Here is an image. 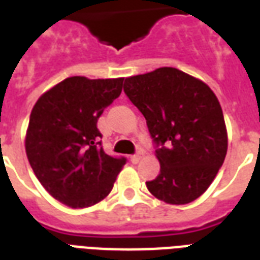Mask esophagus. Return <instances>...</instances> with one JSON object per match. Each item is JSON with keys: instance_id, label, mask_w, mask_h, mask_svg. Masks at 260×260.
Returning a JSON list of instances; mask_svg holds the SVG:
<instances>
[{"instance_id": "esophagus-1", "label": "esophagus", "mask_w": 260, "mask_h": 260, "mask_svg": "<svg viewBox=\"0 0 260 260\" xmlns=\"http://www.w3.org/2000/svg\"><path fill=\"white\" fill-rule=\"evenodd\" d=\"M142 157H143V153H141V152L136 153V154H134V156H131V163L138 164L142 160Z\"/></svg>"}]
</instances>
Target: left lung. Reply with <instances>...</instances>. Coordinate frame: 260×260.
<instances>
[{"instance_id":"8db88e82","label":"left lung","mask_w":260,"mask_h":260,"mask_svg":"<svg viewBox=\"0 0 260 260\" xmlns=\"http://www.w3.org/2000/svg\"><path fill=\"white\" fill-rule=\"evenodd\" d=\"M124 91L146 118L160 161V174L147 181V189L171 205L198 199L227 154L216 94L202 80L170 67L126 78Z\"/></svg>"}]
</instances>
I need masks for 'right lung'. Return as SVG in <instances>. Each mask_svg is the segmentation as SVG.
Returning <instances> with one entry per match:
<instances>
[{
    "label": "right lung",
    "mask_w": 260,
    "mask_h": 260,
    "mask_svg": "<svg viewBox=\"0 0 260 260\" xmlns=\"http://www.w3.org/2000/svg\"><path fill=\"white\" fill-rule=\"evenodd\" d=\"M124 78H67L31 110L26 154L46 191L74 209L93 206L113 189L125 157L102 147L97 119L121 94Z\"/></svg>",
    "instance_id": "right-lung-1"
}]
</instances>
